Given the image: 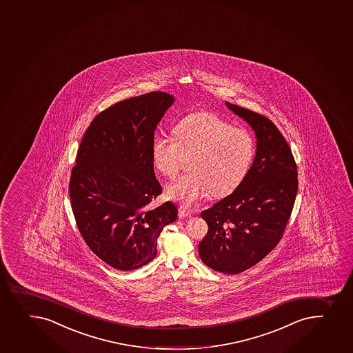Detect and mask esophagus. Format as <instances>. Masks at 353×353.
Here are the masks:
<instances>
[{"mask_svg": "<svg viewBox=\"0 0 353 353\" xmlns=\"http://www.w3.org/2000/svg\"><path fill=\"white\" fill-rule=\"evenodd\" d=\"M179 218H189L191 216V213L189 211H186L185 208H179Z\"/></svg>", "mask_w": 353, "mask_h": 353, "instance_id": "esophagus-1", "label": "esophagus"}]
</instances>
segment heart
Returning a JSON list of instances; mask_svg holds the SVG:
<instances>
[{"label": "heart", "instance_id": "1", "mask_svg": "<svg viewBox=\"0 0 353 353\" xmlns=\"http://www.w3.org/2000/svg\"><path fill=\"white\" fill-rule=\"evenodd\" d=\"M174 140L159 137L152 143L154 167L168 179H174L184 160L190 174L170 183L168 198L192 208L212 194L225 196L243 183L254 161V139L243 128L208 111L191 113L172 130Z\"/></svg>", "mask_w": 353, "mask_h": 353}]
</instances>
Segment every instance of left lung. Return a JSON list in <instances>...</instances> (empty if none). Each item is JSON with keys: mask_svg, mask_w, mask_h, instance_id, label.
<instances>
[{"mask_svg": "<svg viewBox=\"0 0 353 353\" xmlns=\"http://www.w3.org/2000/svg\"><path fill=\"white\" fill-rule=\"evenodd\" d=\"M225 105L254 130L256 155L243 183L201 212L208 232L198 249L208 268L237 274L262 261L281 240L298 192V170L290 145L271 120L232 103Z\"/></svg>", "mask_w": 353, "mask_h": 353, "instance_id": "8db88e82", "label": "left lung"}]
</instances>
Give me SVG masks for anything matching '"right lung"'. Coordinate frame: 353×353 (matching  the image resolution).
Instances as JSON below:
<instances>
[{
    "label": "right lung",
    "instance_id": "add662e5",
    "mask_svg": "<svg viewBox=\"0 0 353 353\" xmlns=\"http://www.w3.org/2000/svg\"><path fill=\"white\" fill-rule=\"evenodd\" d=\"M174 96L153 91L116 103L94 117L72 169L70 196L81 235L99 259L131 271L157 257V237L177 208L162 193L152 161L154 132Z\"/></svg>",
    "mask_w": 353,
    "mask_h": 353
}]
</instances>
